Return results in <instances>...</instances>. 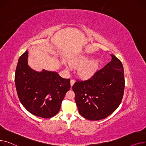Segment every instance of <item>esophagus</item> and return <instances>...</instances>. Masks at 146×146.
<instances>
[{"label": "esophagus", "mask_w": 146, "mask_h": 146, "mask_svg": "<svg viewBox=\"0 0 146 146\" xmlns=\"http://www.w3.org/2000/svg\"><path fill=\"white\" fill-rule=\"evenodd\" d=\"M75 83V81L74 80H71V81H70V84H71V86L72 87V85L74 84Z\"/></svg>", "instance_id": "obj_1"}]
</instances>
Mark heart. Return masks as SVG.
Masks as SVG:
<instances>
[{"label": "heart", "instance_id": "b5f03b06", "mask_svg": "<svg viewBox=\"0 0 146 146\" xmlns=\"http://www.w3.org/2000/svg\"><path fill=\"white\" fill-rule=\"evenodd\" d=\"M70 65L72 68H79L78 74L82 78L88 79L92 77L98 70L100 59L97 58L89 59L85 55H79L69 61Z\"/></svg>", "mask_w": 146, "mask_h": 146}]
</instances>
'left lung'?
I'll list each match as a JSON object with an SVG mask.
<instances>
[{"label": "left lung", "mask_w": 146, "mask_h": 146, "mask_svg": "<svg viewBox=\"0 0 146 146\" xmlns=\"http://www.w3.org/2000/svg\"><path fill=\"white\" fill-rule=\"evenodd\" d=\"M111 56V61L90 79L77 81L72 87L79 113L89 120L106 118L121 102L125 85L124 68L120 60Z\"/></svg>", "instance_id": "left-lung-1"}]
</instances>
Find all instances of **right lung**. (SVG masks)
Here are the masks:
<instances>
[{"instance_id":"1","label":"right lung","mask_w":146,"mask_h":146,"mask_svg":"<svg viewBox=\"0 0 146 146\" xmlns=\"http://www.w3.org/2000/svg\"><path fill=\"white\" fill-rule=\"evenodd\" d=\"M15 82L23 106L34 115L48 118L61 108L65 94L71 88L70 80L57 72L35 71L28 65V51L22 54L16 66Z\"/></svg>"}]
</instances>
